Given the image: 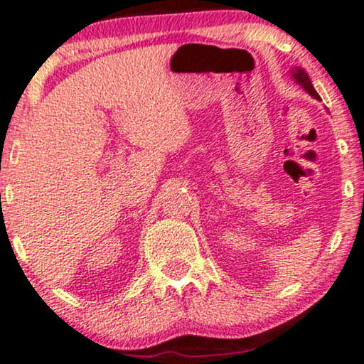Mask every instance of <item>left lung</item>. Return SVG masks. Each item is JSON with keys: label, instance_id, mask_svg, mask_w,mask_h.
<instances>
[{"label": "left lung", "instance_id": "obj_1", "mask_svg": "<svg viewBox=\"0 0 364 364\" xmlns=\"http://www.w3.org/2000/svg\"><path fill=\"white\" fill-rule=\"evenodd\" d=\"M291 77L295 79V82L300 84V86L306 89V91H307L309 94H311L312 97H316V100H319V94H317L316 89H314L312 80L309 79V75H307L306 70L300 69V67H295V69L291 70Z\"/></svg>", "mask_w": 364, "mask_h": 364}]
</instances>
